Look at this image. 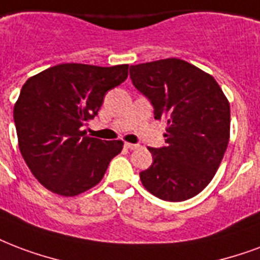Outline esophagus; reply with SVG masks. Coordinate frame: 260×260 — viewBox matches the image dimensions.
<instances>
[{
    "label": "esophagus",
    "mask_w": 260,
    "mask_h": 260,
    "mask_svg": "<svg viewBox=\"0 0 260 260\" xmlns=\"http://www.w3.org/2000/svg\"><path fill=\"white\" fill-rule=\"evenodd\" d=\"M125 147L129 148V150H138L140 146H139V144H134V143H125Z\"/></svg>",
    "instance_id": "esophagus-1"
}]
</instances>
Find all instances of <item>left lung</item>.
Listing matches in <instances>:
<instances>
[{"instance_id": "left-lung-1", "label": "left lung", "mask_w": 260, "mask_h": 260, "mask_svg": "<svg viewBox=\"0 0 260 260\" xmlns=\"http://www.w3.org/2000/svg\"><path fill=\"white\" fill-rule=\"evenodd\" d=\"M134 86L166 120L165 147L140 172L144 188L168 202L191 199L213 180L231 132V106L211 75L180 58L131 65Z\"/></svg>"}]
</instances>
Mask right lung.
<instances>
[{
    "label": "right lung",
    "instance_id": "add662e5",
    "mask_svg": "<svg viewBox=\"0 0 260 260\" xmlns=\"http://www.w3.org/2000/svg\"><path fill=\"white\" fill-rule=\"evenodd\" d=\"M128 77V65L59 64L29 77L13 109L19 148L39 183L76 196L102 180L121 140L86 136L105 94Z\"/></svg>",
    "mask_w": 260,
    "mask_h": 260
}]
</instances>
